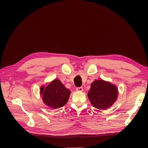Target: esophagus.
Returning a JSON list of instances; mask_svg holds the SVG:
<instances>
[{"label":"esophagus","mask_w":148,"mask_h":148,"mask_svg":"<svg viewBox=\"0 0 148 148\" xmlns=\"http://www.w3.org/2000/svg\"><path fill=\"white\" fill-rule=\"evenodd\" d=\"M76 90L79 92H83V87H79V88H77Z\"/></svg>","instance_id":"1"}]
</instances>
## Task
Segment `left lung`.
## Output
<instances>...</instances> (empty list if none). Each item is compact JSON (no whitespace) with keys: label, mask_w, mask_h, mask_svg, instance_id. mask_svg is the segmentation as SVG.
Returning <instances> with one entry per match:
<instances>
[{"label":"left lung","mask_w":148,"mask_h":148,"mask_svg":"<svg viewBox=\"0 0 148 148\" xmlns=\"http://www.w3.org/2000/svg\"><path fill=\"white\" fill-rule=\"evenodd\" d=\"M88 97L95 108L104 110L112 106L117 100L118 89L110 82L97 79L91 84Z\"/></svg>","instance_id":"8db88e82"}]
</instances>
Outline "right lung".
I'll list each match as a JSON object with an SVG mask.
<instances>
[{"label": "right lung", "mask_w": 148, "mask_h": 148, "mask_svg": "<svg viewBox=\"0 0 148 148\" xmlns=\"http://www.w3.org/2000/svg\"><path fill=\"white\" fill-rule=\"evenodd\" d=\"M40 90L44 104L54 109L66 104L70 95L69 89L57 79L51 82L47 86H42Z\"/></svg>", "instance_id": "add662e5"}]
</instances>
